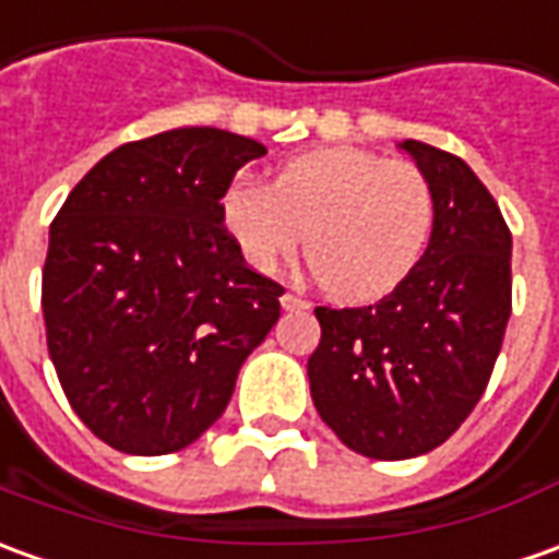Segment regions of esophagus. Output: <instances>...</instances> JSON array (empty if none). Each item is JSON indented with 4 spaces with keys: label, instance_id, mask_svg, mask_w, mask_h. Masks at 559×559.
I'll list each match as a JSON object with an SVG mask.
<instances>
[{
    "label": "esophagus",
    "instance_id": "esophagus-1",
    "mask_svg": "<svg viewBox=\"0 0 559 559\" xmlns=\"http://www.w3.org/2000/svg\"><path fill=\"white\" fill-rule=\"evenodd\" d=\"M281 309L284 311H296V309H309V302L302 296L296 294H284L281 296Z\"/></svg>",
    "mask_w": 559,
    "mask_h": 559
}]
</instances>
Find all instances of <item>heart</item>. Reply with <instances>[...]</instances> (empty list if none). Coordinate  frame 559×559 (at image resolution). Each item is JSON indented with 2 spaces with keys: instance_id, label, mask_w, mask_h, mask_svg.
<instances>
[{
  "instance_id": "heart-1",
  "label": "heart",
  "mask_w": 559,
  "mask_h": 559,
  "mask_svg": "<svg viewBox=\"0 0 559 559\" xmlns=\"http://www.w3.org/2000/svg\"><path fill=\"white\" fill-rule=\"evenodd\" d=\"M219 226L257 272H275L302 245L311 275L333 299L370 302L423 263L435 235V189L409 162L355 146L284 162L272 183L235 174L219 189Z\"/></svg>"
}]
</instances>
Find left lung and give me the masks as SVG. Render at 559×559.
<instances>
[{
  "label": "left lung",
  "instance_id": "1",
  "mask_svg": "<svg viewBox=\"0 0 559 559\" xmlns=\"http://www.w3.org/2000/svg\"><path fill=\"white\" fill-rule=\"evenodd\" d=\"M435 189V235L409 278L360 309L318 306L309 358L314 409L370 459L431 453L487 389L511 318V231L477 174L404 140Z\"/></svg>",
  "mask_w": 559,
  "mask_h": 559
}]
</instances>
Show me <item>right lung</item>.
I'll return each instance as SVG.
<instances>
[{"label":"right lung","mask_w":559,"mask_h":559,"mask_svg":"<svg viewBox=\"0 0 559 559\" xmlns=\"http://www.w3.org/2000/svg\"><path fill=\"white\" fill-rule=\"evenodd\" d=\"M265 155L219 128H174L104 155L48 231L41 311L75 416L112 450L177 453L223 416L284 287L219 226V189Z\"/></svg>","instance_id":"1"}]
</instances>
